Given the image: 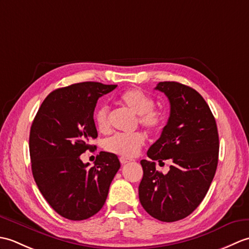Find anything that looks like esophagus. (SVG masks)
Wrapping results in <instances>:
<instances>
[{"mask_svg": "<svg viewBox=\"0 0 249 249\" xmlns=\"http://www.w3.org/2000/svg\"><path fill=\"white\" fill-rule=\"evenodd\" d=\"M120 161L122 165H125V163L131 161V160H128V158H125V157H120Z\"/></svg>", "mask_w": 249, "mask_h": 249, "instance_id": "1", "label": "esophagus"}]
</instances>
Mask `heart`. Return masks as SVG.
Masks as SVG:
<instances>
[{
  "mask_svg": "<svg viewBox=\"0 0 249 249\" xmlns=\"http://www.w3.org/2000/svg\"><path fill=\"white\" fill-rule=\"evenodd\" d=\"M121 104L127 107L135 114H138V122L142 127L151 133L160 131L166 123V113L154 109V99L139 89H131L120 96ZM95 124L98 130L107 131L110 127L109 107L102 105L94 113ZM145 142V137L141 133L116 134L105 142V149L121 157H134L138 154Z\"/></svg>",
  "mask_w": 249,
  "mask_h": 249,
  "instance_id": "b5f03b06",
  "label": "heart"
}]
</instances>
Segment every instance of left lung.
<instances>
[{
	"instance_id": "left-lung-1",
	"label": "left lung",
	"mask_w": 249,
	"mask_h": 249,
	"mask_svg": "<svg viewBox=\"0 0 249 249\" xmlns=\"http://www.w3.org/2000/svg\"><path fill=\"white\" fill-rule=\"evenodd\" d=\"M170 103V116L160 138L140 161L143 178L139 200L152 217L172 223L187 217L202 202L218 163L217 125L209 105L193 88L165 81L155 88ZM171 159L167 175L157 172L154 160Z\"/></svg>"
}]
</instances>
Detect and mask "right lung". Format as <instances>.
<instances>
[{"label": "right lung", "instance_id": "obj_1", "mask_svg": "<svg viewBox=\"0 0 249 249\" xmlns=\"http://www.w3.org/2000/svg\"><path fill=\"white\" fill-rule=\"evenodd\" d=\"M118 87L81 82L54 89L41 104L30 131L32 173L47 202L57 214L83 220L99 212L121 167L113 153L100 152L89 168L80 155L94 150L97 100Z\"/></svg>", "mask_w": 249, "mask_h": 249}]
</instances>
